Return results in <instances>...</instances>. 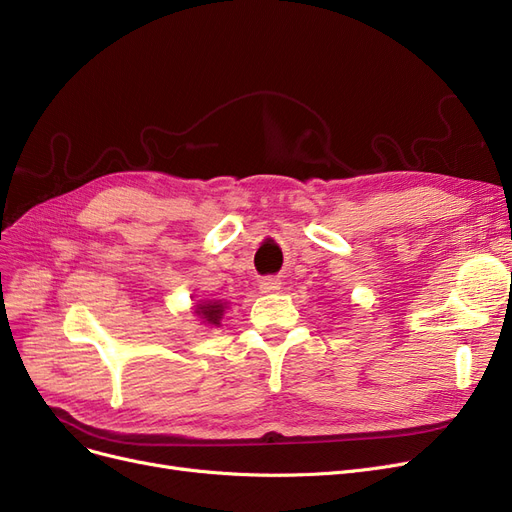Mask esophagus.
Returning <instances> with one entry per match:
<instances>
[{
    "label": "esophagus",
    "mask_w": 512,
    "mask_h": 512,
    "mask_svg": "<svg viewBox=\"0 0 512 512\" xmlns=\"http://www.w3.org/2000/svg\"><path fill=\"white\" fill-rule=\"evenodd\" d=\"M280 287H282V282L278 278H274V276H268V278H263L259 282V291L261 293H278Z\"/></svg>",
    "instance_id": "1"
}]
</instances>
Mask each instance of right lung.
I'll use <instances>...</instances> for the list:
<instances>
[{"mask_svg":"<svg viewBox=\"0 0 512 512\" xmlns=\"http://www.w3.org/2000/svg\"><path fill=\"white\" fill-rule=\"evenodd\" d=\"M194 312L202 318V323L219 327L221 325V318H223V312H225V304H223V301H219V299L202 301V304L196 306Z\"/></svg>","mask_w":512,"mask_h":512,"instance_id":"right-lung-1","label":"right lung"}]
</instances>
